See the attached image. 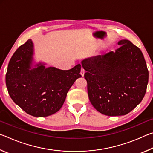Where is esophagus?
Wrapping results in <instances>:
<instances>
[{
	"label": "esophagus",
	"mask_w": 153,
	"mask_h": 153,
	"mask_svg": "<svg viewBox=\"0 0 153 153\" xmlns=\"http://www.w3.org/2000/svg\"><path fill=\"white\" fill-rule=\"evenodd\" d=\"M84 73H85V71L84 69H81V71H80V74H81V76L83 77L84 76Z\"/></svg>",
	"instance_id": "34e87169"
}]
</instances>
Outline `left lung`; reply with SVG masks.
Returning <instances> with one entry per match:
<instances>
[{"instance_id": "1", "label": "left lung", "mask_w": 153, "mask_h": 153, "mask_svg": "<svg viewBox=\"0 0 153 153\" xmlns=\"http://www.w3.org/2000/svg\"><path fill=\"white\" fill-rule=\"evenodd\" d=\"M115 52L84 59L90 101L108 116L125 115L140 103L146 91L149 71L143 54L128 40Z\"/></svg>"}]
</instances>
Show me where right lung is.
<instances>
[{"label": "right lung", "instance_id": "obj_1", "mask_svg": "<svg viewBox=\"0 0 153 153\" xmlns=\"http://www.w3.org/2000/svg\"><path fill=\"white\" fill-rule=\"evenodd\" d=\"M33 48L29 39L15 52L8 65L6 86L12 100L25 113L47 117L62 107L69 90L82 77V66L61 70L39 63L32 69Z\"/></svg>", "mask_w": 153, "mask_h": 153}]
</instances>
